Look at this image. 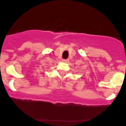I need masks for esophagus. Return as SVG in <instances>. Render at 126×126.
Here are the masks:
<instances>
[{
	"label": "esophagus",
	"instance_id": "34e87169",
	"mask_svg": "<svg viewBox=\"0 0 126 126\" xmlns=\"http://www.w3.org/2000/svg\"><path fill=\"white\" fill-rule=\"evenodd\" d=\"M62 61H63V62H64V63H68V62H69V60L68 59H63L62 60Z\"/></svg>",
	"mask_w": 126,
	"mask_h": 126
}]
</instances>
